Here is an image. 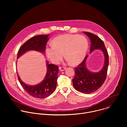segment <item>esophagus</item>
Here are the masks:
<instances>
[{
	"label": "esophagus",
	"instance_id": "esophagus-1",
	"mask_svg": "<svg viewBox=\"0 0 127 127\" xmlns=\"http://www.w3.org/2000/svg\"><path fill=\"white\" fill-rule=\"evenodd\" d=\"M59 70L60 71H64L65 70H66V67H60L59 68Z\"/></svg>",
	"mask_w": 127,
	"mask_h": 127
}]
</instances>
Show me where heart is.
<instances>
[{
  "instance_id": "obj_1",
  "label": "heart",
  "mask_w": 127,
  "mask_h": 127,
  "mask_svg": "<svg viewBox=\"0 0 127 127\" xmlns=\"http://www.w3.org/2000/svg\"><path fill=\"white\" fill-rule=\"evenodd\" d=\"M53 45L46 47V54L48 59L54 64L62 60L64 54L67 61L73 65L81 63L84 59L88 48V42L82 35L64 34L55 37Z\"/></svg>"
}]
</instances>
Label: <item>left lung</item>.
<instances>
[{"mask_svg":"<svg viewBox=\"0 0 127 127\" xmlns=\"http://www.w3.org/2000/svg\"><path fill=\"white\" fill-rule=\"evenodd\" d=\"M83 32L88 36L90 40V54L95 50H99L103 54L104 58L103 67L98 72H92L87 68L86 60L88 55L75 69V76L72 79L74 88L80 93L89 94L96 91L105 80L108 66V55L103 42L98 36L89 32Z\"/></svg>","mask_w":127,"mask_h":127,"instance_id":"left-lung-1","label":"left lung"}]
</instances>
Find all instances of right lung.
<instances>
[{"instance_id":"add662e5","label":"right lung","mask_w":127,"mask_h":127,"mask_svg":"<svg viewBox=\"0 0 127 127\" xmlns=\"http://www.w3.org/2000/svg\"><path fill=\"white\" fill-rule=\"evenodd\" d=\"M49 34H40L33 37L20 48L17 53V59L30 51H35L44 54L46 46L49 39ZM47 73L43 80L34 85H28L21 79L17 72L19 80L25 91L31 96L39 98H44L50 95L55 91L57 86V80L59 73L58 67L49 64L46 61Z\"/></svg>"}]
</instances>
